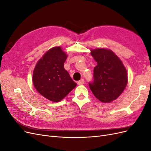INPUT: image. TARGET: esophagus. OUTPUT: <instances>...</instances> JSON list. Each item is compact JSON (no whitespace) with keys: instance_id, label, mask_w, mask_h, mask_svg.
<instances>
[{"instance_id":"esophagus-1","label":"esophagus","mask_w":151,"mask_h":151,"mask_svg":"<svg viewBox=\"0 0 151 151\" xmlns=\"http://www.w3.org/2000/svg\"><path fill=\"white\" fill-rule=\"evenodd\" d=\"M77 84H78L79 85H83L84 84V80L83 79H81L79 81H78V83H77Z\"/></svg>"}]
</instances>
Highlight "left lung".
Masks as SVG:
<instances>
[{"label":"left lung","mask_w":151,"mask_h":151,"mask_svg":"<svg viewBox=\"0 0 151 151\" xmlns=\"http://www.w3.org/2000/svg\"><path fill=\"white\" fill-rule=\"evenodd\" d=\"M91 54L97 65L89 88L99 101L110 103L120 96L127 84L126 68L111 50L97 48L91 50Z\"/></svg>","instance_id":"left-lung-1"}]
</instances>
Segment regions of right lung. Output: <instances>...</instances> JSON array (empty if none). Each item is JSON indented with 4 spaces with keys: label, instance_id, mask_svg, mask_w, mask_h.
<instances>
[{
    "label": "right lung",
    "instance_id": "right-lung-1",
    "mask_svg": "<svg viewBox=\"0 0 151 151\" xmlns=\"http://www.w3.org/2000/svg\"><path fill=\"white\" fill-rule=\"evenodd\" d=\"M66 58L60 47H53L38 61L33 71L36 89L53 102L61 101L77 85L63 67Z\"/></svg>",
    "mask_w": 151,
    "mask_h": 151
}]
</instances>
